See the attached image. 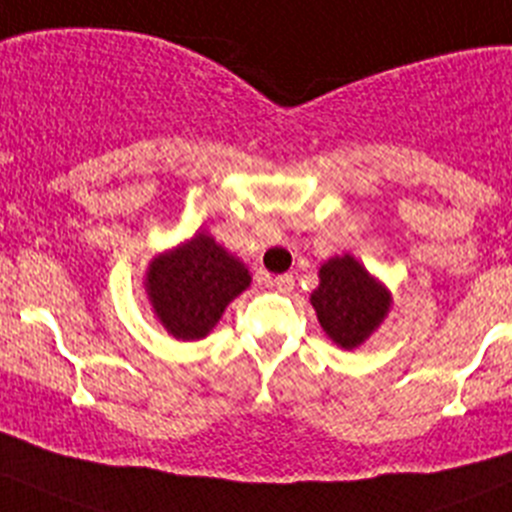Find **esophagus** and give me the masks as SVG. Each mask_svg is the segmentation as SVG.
Returning a JSON list of instances; mask_svg holds the SVG:
<instances>
[{
    "label": "esophagus",
    "mask_w": 512,
    "mask_h": 512,
    "mask_svg": "<svg viewBox=\"0 0 512 512\" xmlns=\"http://www.w3.org/2000/svg\"><path fill=\"white\" fill-rule=\"evenodd\" d=\"M271 284H274L279 291H284V294H289V291L294 289V276H291V274H281V276H276V279L271 281Z\"/></svg>",
    "instance_id": "1"
}]
</instances>
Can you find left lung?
<instances>
[{
	"label": "left lung",
	"instance_id": "left-lung-1",
	"mask_svg": "<svg viewBox=\"0 0 512 512\" xmlns=\"http://www.w3.org/2000/svg\"><path fill=\"white\" fill-rule=\"evenodd\" d=\"M309 301L326 337L349 352L362 347L387 319L392 291L352 253H344L321 264L319 286L311 291Z\"/></svg>",
	"mask_w": 512,
	"mask_h": 512
}]
</instances>
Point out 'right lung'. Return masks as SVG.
I'll return each instance as SVG.
<instances>
[{"mask_svg": "<svg viewBox=\"0 0 512 512\" xmlns=\"http://www.w3.org/2000/svg\"><path fill=\"white\" fill-rule=\"evenodd\" d=\"M251 286L241 259L208 231L153 256L143 289L155 319L178 342H198L213 332L223 311Z\"/></svg>", "mask_w": 512, "mask_h": 512, "instance_id": "1", "label": "right lung"}]
</instances>
